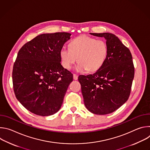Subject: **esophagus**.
<instances>
[{"mask_svg": "<svg viewBox=\"0 0 150 150\" xmlns=\"http://www.w3.org/2000/svg\"><path fill=\"white\" fill-rule=\"evenodd\" d=\"M78 76L76 74H73V78H74V79H75V80H77V79H78Z\"/></svg>", "mask_w": 150, "mask_h": 150, "instance_id": "1", "label": "esophagus"}]
</instances>
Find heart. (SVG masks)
<instances>
[{
  "label": "heart",
  "instance_id": "heart-1",
  "mask_svg": "<svg viewBox=\"0 0 150 150\" xmlns=\"http://www.w3.org/2000/svg\"><path fill=\"white\" fill-rule=\"evenodd\" d=\"M69 49L62 48L60 56L63 67L70 69L77 62L76 70L95 72L100 69L108 59L109 47L106 41L87 35L75 38L69 43Z\"/></svg>",
  "mask_w": 150,
  "mask_h": 150
}]
</instances>
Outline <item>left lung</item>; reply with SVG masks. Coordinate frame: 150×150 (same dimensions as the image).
I'll return each mask as SVG.
<instances>
[{"mask_svg":"<svg viewBox=\"0 0 150 150\" xmlns=\"http://www.w3.org/2000/svg\"><path fill=\"white\" fill-rule=\"evenodd\" d=\"M104 37L109 47V54L103 67L96 73L79 75L78 81L87 109L96 115L111 113L129 98L135 68L132 56L115 35L90 33Z\"/></svg>","mask_w":150,"mask_h":150,"instance_id":"left-lung-1","label":"left lung"}]
</instances>
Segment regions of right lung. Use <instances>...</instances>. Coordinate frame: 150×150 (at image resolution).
Here are the masks:
<instances>
[{
  "label": "right lung",
  "instance_id": "obj_1",
  "mask_svg": "<svg viewBox=\"0 0 150 150\" xmlns=\"http://www.w3.org/2000/svg\"><path fill=\"white\" fill-rule=\"evenodd\" d=\"M71 35L65 32L40 34L18 53L12 71L14 93L34 114L50 116L61 108L73 74L61 65L60 50Z\"/></svg>",
  "mask_w": 150,
  "mask_h": 150
}]
</instances>
